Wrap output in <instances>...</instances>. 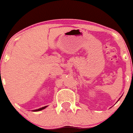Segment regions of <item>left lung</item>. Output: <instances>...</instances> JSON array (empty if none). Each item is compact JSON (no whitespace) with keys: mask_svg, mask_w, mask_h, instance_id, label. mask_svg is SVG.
<instances>
[{"mask_svg":"<svg viewBox=\"0 0 133 133\" xmlns=\"http://www.w3.org/2000/svg\"><path fill=\"white\" fill-rule=\"evenodd\" d=\"M120 98H121V97H120ZM119 99H120V98H119ZM119 99H118V100H119Z\"/></svg>","mask_w":133,"mask_h":133,"instance_id":"obj_1","label":"left lung"}]
</instances>
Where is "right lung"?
I'll return each instance as SVG.
<instances>
[{
    "label": "right lung",
    "mask_w": 133,
    "mask_h": 133,
    "mask_svg": "<svg viewBox=\"0 0 133 133\" xmlns=\"http://www.w3.org/2000/svg\"><path fill=\"white\" fill-rule=\"evenodd\" d=\"M47 107H48V106H44V107H41V108H39V109H35V110H34V111H34V112H35V111H41V110H43V109H45V108H46Z\"/></svg>",
    "instance_id": "right-lung-1"
}]
</instances>
